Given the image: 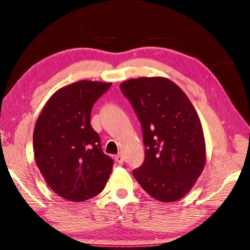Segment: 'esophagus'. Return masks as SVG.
Returning a JSON list of instances; mask_svg holds the SVG:
<instances>
[{
    "instance_id": "esophagus-1",
    "label": "esophagus",
    "mask_w": 250,
    "mask_h": 250,
    "mask_svg": "<svg viewBox=\"0 0 250 250\" xmlns=\"http://www.w3.org/2000/svg\"><path fill=\"white\" fill-rule=\"evenodd\" d=\"M115 161H116L117 163H123V162H124V155H123L122 153L117 154V155L115 156Z\"/></svg>"
}]
</instances>
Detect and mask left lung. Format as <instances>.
Segmentation results:
<instances>
[{
    "label": "left lung",
    "instance_id": "1",
    "mask_svg": "<svg viewBox=\"0 0 250 250\" xmlns=\"http://www.w3.org/2000/svg\"><path fill=\"white\" fill-rule=\"evenodd\" d=\"M143 128L145 161L133 174L152 198L175 202L189 192L206 165L202 124L190 100L163 77L121 84Z\"/></svg>",
    "mask_w": 250,
    "mask_h": 250
}]
</instances>
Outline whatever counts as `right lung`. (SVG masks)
<instances>
[{
    "mask_svg": "<svg viewBox=\"0 0 250 250\" xmlns=\"http://www.w3.org/2000/svg\"><path fill=\"white\" fill-rule=\"evenodd\" d=\"M111 83L82 80L59 89L39 114L33 132L34 159L49 188L70 202L100 193L113 160L102 152L90 125L91 110Z\"/></svg>",
    "mask_w": 250,
    "mask_h": 250,
    "instance_id": "right-lung-1",
    "label": "right lung"
}]
</instances>
